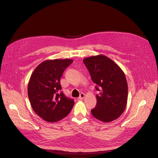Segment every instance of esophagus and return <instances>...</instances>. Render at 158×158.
Instances as JSON below:
<instances>
[{
	"mask_svg": "<svg viewBox=\"0 0 158 158\" xmlns=\"http://www.w3.org/2000/svg\"><path fill=\"white\" fill-rule=\"evenodd\" d=\"M84 97H85V94L83 93H81L80 94V97H78V99H79V100H82V99H84Z\"/></svg>",
	"mask_w": 158,
	"mask_h": 158,
	"instance_id": "1",
	"label": "esophagus"
}]
</instances>
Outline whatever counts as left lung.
I'll return each mask as SVG.
<instances>
[{
  "label": "left lung",
  "mask_w": 158,
  "mask_h": 158,
  "mask_svg": "<svg viewBox=\"0 0 158 158\" xmlns=\"http://www.w3.org/2000/svg\"><path fill=\"white\" fill-rule=\"evenodd\" d=\"M83 61L99 91L96 96L97 106L91 111L92 115L102 122L114 121L122 115L127 104L128 84L124 72L102 54Z\"/></svg>",
  "instance_id": "1"
}]
</instances>
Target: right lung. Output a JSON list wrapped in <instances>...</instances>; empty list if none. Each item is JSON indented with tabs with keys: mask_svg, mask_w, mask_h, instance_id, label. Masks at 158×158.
<instances>
[{
	"mask_svg": "<svg viewBox=\"0 0 158 158\" xmlns=\"http://www.w3.org/2000/svg\"><path fill=\"white\" fill-rule=\"evenodd\" d=\"M71 59L48 60L37 66L30 78L28 95L33 110L47 122L54 123L65 117L74 106L72 98L61 91L60 78Z\"/></svg>",
	"mask_w": 158,
	"mask_h": 158,
	"instance_id": "add662e5",
	"label": "right lung"
}]
</instances>
